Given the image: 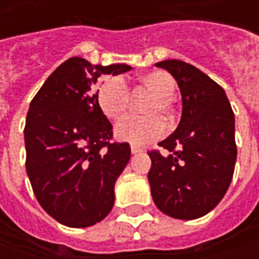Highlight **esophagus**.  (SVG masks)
I'll return each mask as SVG.
<instances>
[{"instance_id":"obj_1","label":"esophagus","mask_w":259,"mask_h":259,"mask_svg":"<svg viewBox=\"0 0 259 259\" xmlns=\"http://www.w3.org/2000/svg\"><path fill=\"white\" fill-rule=\"evenodd\" d=\"M143 150L140 148V147H135V145H131V153L133 154H138V153H141Z\"/></svg>"}]
</instances>
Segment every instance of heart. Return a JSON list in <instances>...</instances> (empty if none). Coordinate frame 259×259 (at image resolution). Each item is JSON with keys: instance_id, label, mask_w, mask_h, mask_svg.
<instances>
[{"instance_id": "b5f03b06", "label": "heart", "mask_w": 259, "mask_h": 259, "mask_svg": "<svg viewBox=\"0 0 259 259\" xmlns=\"http://www.w3.org/2000/svg\"><path fill=\"white\" fill-rule=\"evenodd\" d=\"M140 83L153 95V99L144 106V114L148 116H125L114 128L116 140L134 145L151 143L164 134L165 125L157 115H170L171 98L176 91L174 79L164 70L144 73L140 77ZM130 99V88L122 76H106L96 88V101L108 119H119L126 112Z\"/></svg>"}]
</instances>
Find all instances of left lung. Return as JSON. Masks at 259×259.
I'll return each mask as SVG.
<instances>
[{"label": "left lung", "mask_w": 259, "mask_h": 259, "mask_svg": "<svg viewBox=\"0 0 259 259\" xmlns=\"http://www.w3.org/2000/svg\"><path fill=\"white\" fill-rule=\"evenodd\" d=\"M155 66L176 79L183 111L176 131L158 144L167 153H148L151 196L163 213L197 219L216 207L232 180L234 111L224 89L193 65L173 59Z\"/></svg>", "instance_id": "1"}]
</instances>
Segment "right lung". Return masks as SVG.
I'll use <instances>...</instances> for the list:
<instances>
[{
    "mask_svg": "<svg viewBox=\"0 0 259 259\" xmlns=\"http://www.w3.org/2000/svg\"><path fill=\"white\" fill-rule=\"evenodd\" d=\"M128 65H92L67 59L47 77L25 119V168L40 206L59 224L86 228L101 222L115 202L114 187L131 157L128 143H111L94 85Z\"/></svg>",
    "mask_w": 259,
    "mask_h": 259,
    "instance_id": "right-lung-1",
    "label": "right lung"
}]
</instances>
